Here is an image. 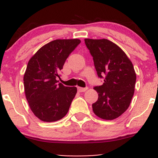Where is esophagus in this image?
<instances>
[{
    "label": "esophagus",
    "instance_id": "1",
    "mask_svg": "<svg viewBox=\"0 0 158 158\" xmlns=\"http://www.w3.org/2000/svg\"><path fill=\"white\" fill-rule=\"evenodd\" d=\"M77 89H78V91L79 92H85V90H88V88H81V87H78Z\"/></svg>",
    "mask_w": 158,
    "mask_h": 158
}]
</instances>
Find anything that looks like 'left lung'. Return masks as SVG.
<instances>
[{"mask_svg": "<svg viewBox=\"0 0 158 158\" xmlns=\"http://www.w3.org/2000/svg\"><path fill=\"white\" fill-rule=\"evenodd\" d=\"M85 43L98 77H105L102 85L94 87L99 97L92 105L93 111L99 118L112 120L130 106L136 82L134 66L122 49L109 40L85 39Z\"/></svg>", "mask_w": 158, "mask_h": 158, "instance_id": "left-lung-1", "label": "left lung"}]
</instances>
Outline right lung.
Wrapping results in <instances>:
<instances>
[{"instance_id":"obj_1","label":"right lung","mask_w":158,"mask_h":158,"mask_svg":"<svg viewBox=\"0 0 158 158\" xmlns=\"http://www.w3.org/2000/svg\"><path fill=\"white\" fill-rule=\"evenodd\" d=\"M79 39H56L32 56L23 76L24 92L32 113L44 122H55L68 112L76 87L58 83L65 61L80 44Z\"/></svg>"}]
</instances>
